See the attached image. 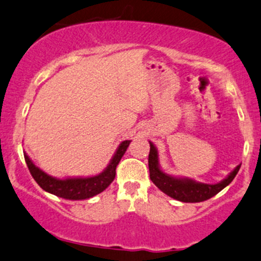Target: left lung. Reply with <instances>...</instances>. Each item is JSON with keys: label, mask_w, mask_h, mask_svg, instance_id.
Wrapping results in <instances>:
<instances>
[{"label": "left lung", "mask_w": 261, "mask_h": 261, "mask_svg": "<svg viewBox=\"0 0 261 261\" xmlns=\"http://www.w3.org/2000/svg\"><path fill=\"white\" fill-rule=\"evenodd\" d=\"M150 150L148 156V165H149L150 180L155 184L164 194L169 195L175 200L184 201V203H199V201L208 200L214 195H217L220 190L231 183L232 179L238 174L240 169V164L229 173L225 179L217 184H206L194 180L190 178H181V176H173L164 173L161 169L158 158V150L152 142H149Z\"/></svg>", "instance_id": "obj_1"}]
</instances>
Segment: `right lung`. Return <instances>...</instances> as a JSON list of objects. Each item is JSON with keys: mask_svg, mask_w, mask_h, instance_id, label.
<instances>
[{"mask_svg": "<svg viewBox=\"0 0 261 261\" xmlns=\"http://www.w3.org/2000/svg\"><path fill=\"white\" fill-rule=\"evenodd\" d=\"M129 143L130 141H123L120 143L107 168L102 173L93 176H75V178L60 179L43 172L41 168H38L31 161L26 153H24V161H26L33 179L37 181L38 186L44 192L51 193L56 197L68 199V200H83V199H89L102 193L114 180L117 165L122 156L124 155Z\"/></svg>", "mask_w": 261, "mask_h": 261, "instance_id": "right-lung-1", "label": "right lung"}]
</instances>
